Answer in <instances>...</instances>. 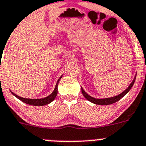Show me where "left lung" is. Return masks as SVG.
I'll use <instances>...</instances> for the list:
<instances>
[{
  "instance_id": "1",
  "label": "left lung",
  "mask_w": 146,
  "mask_h": 146,
  "mask_svg": "<svg viewBox=\"0 0 146 146\" xmlns=\"http://www.w3.org/2000/svg\"><path fill=\"white\" fill-rule=\"evenodd\" d=\"M135 80H136V78L133 79V80L132 81L131 83L130 84V85L128 87L127 89L123 91L122 93H121L120 95H117V96H115V97H113V98H104V99H95V98H92L91 96H90V95H88V94H87L86 92L83 90V89L81 88L82 93V95H83V96L85 97V98H86L88 100L91 102L94 103V104H100V105H108V104H113V103H114V102H117L119 101V100L121 99V98H123V97L126 94H127L128 92L130 90L131 88H132V86H133V84H134Z\"/></svg>"
}]
</instances>
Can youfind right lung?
Here are the masks:
<instances>
[{
    "instance_id": "obj_1",
    "label": "right lung",
    "mask_w": 146,
    "mask_h": 146,
    "mask_svg": "<svg viewBox=\"0 0 146 146\" xmlns=\"http://www.w3.org/2000/svg\"><path fill=\"white\" fill-rule=\"evenodd\" d=\"M61 77H62V76H61ZM61 77L58 80V81H57V83L56 85V88L55 89H54V92H53L51 95H48V97H46V98H42V99H27V98H21V97L17 96V95L13 93V92H11L14 96H15L16 98H18L20 100H21L22 102H23L26 103V104H30V105H33V106L46 105V104H49V103H51V102L55 99L56 97L57 93H58V82H59L60 79L61 78Z\"/></svg>"
}]
</instances>
